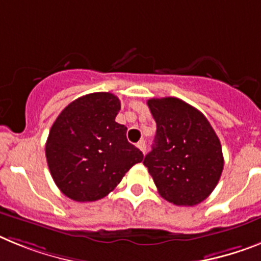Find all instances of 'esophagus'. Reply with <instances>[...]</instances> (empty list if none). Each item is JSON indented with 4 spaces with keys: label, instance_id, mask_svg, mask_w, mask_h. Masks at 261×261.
Segmentation results:
<instances>
[{
    "label": "esophagus",
    "instance_id": "obj_1",
    "mask_svg": "<svg viewBox=\"0 0 261 261\" xmlns=\"http://www.w3.org/2000/svg\"><path fill=\"white\" fill-rule=\"evenodd\" d=\"M137 148H139L142 153H145V150H146L145 141H144V140H140V141L137 142Z\"/></svg>",
    "mask_w": 261,
    "mask_h": 261
}]
</instances>
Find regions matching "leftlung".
I'll list each match as a JSON object with an SVG mask.
<instances>
[{
	"label": "left lung",
	"instance_id": "1",
	"mask_svg": "<svg viewBox=\"0 0 261 261\" xmlns=\"http://www.w3.org/2000/svg\"><path fill=\"white\" fill-rule=\"evenodd\" d=\"M157 124L144 165L164 199L195 206L213 193L223 171L217 133L202 112L177 97L148 100Z\"/></svg>",
	"mask_w": 261,
	"mask_h": 261
}]
</instances>
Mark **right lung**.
I'll return each mask as SVG.
<instances>
[{"label": "right lung", "instance_id": "1", "mask_svg": "<svg viewBox=\"0 0 261 261\" xmlns=\"http://www.w3.org/2000/svg\"><path fill=\"white\" fill-rule=\"evenodd\" d=\"M119 97L95 92L73 100L58 116L46 142L51 177L66 197L93 202L108 195L144 160L116 122Z\"/></svg>", "mask_w": 261, "mask_h": 261}]
</instances>
